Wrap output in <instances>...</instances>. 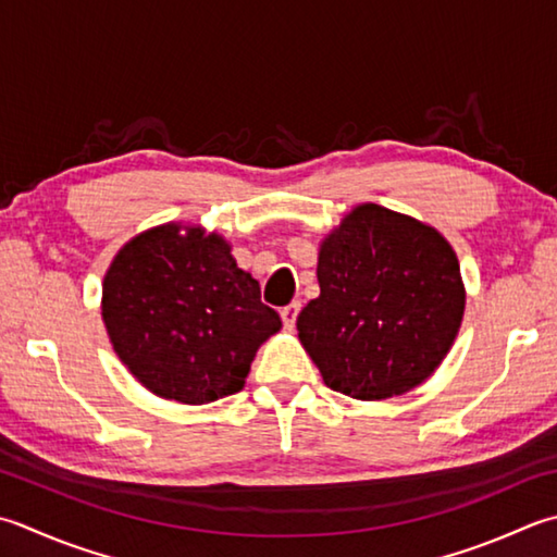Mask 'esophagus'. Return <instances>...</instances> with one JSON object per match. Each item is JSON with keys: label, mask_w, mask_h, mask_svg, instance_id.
I'll return each instance as SVG.
<instances>
[{"label": "esophagus", "mask_w": 557, "mask_h": 557, "mask_svg": "<svg viewBox=\"0 0 557 557\" xmlns=\"http://www.w3.org/2000/svg\"><path fill=\"white\" fill-rule=\"evenodd\" d=\"M299 309H301V304L299 301H292V304H287L285 309H282L280 313H282V321H285V325L287 329H292L294 323H297V315H299Z\"/></svg>", "instance_id": "1"}]
</instances>
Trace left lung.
Masks as SVG:
<instances>
[{
    "label": "left lung",
    "instance_id": "left-lung-1",
    "mask_svg": "<svg viewBox=\"0 0 557 557\" xmlns=\"http://www.w3.org/2000/svg\"><path fill=\"white\" fill-rule=\"evenodd\" d=\"M297 331L325 386L384 400L420 386L461 329L459 258L428 224L364 202L323 238Z\"/></svg>",
    "mask_w": 557,
    "mask_h": 557
}]
</instances>
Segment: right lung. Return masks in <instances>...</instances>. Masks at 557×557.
I'll use <instances>...</instances> for the list:
<instances>
[{"instance_id":"right-lung-1","label":"right lung","mask_w":557,"mask_h":557,"mask_svg":"<svg viewBox=\"0 0 557 557\" xmlns=\"http://www.w3.org/2000/svg\"><path fill=\"white\" fill-rule=\"evenodd\" d=\"M101 313L129 374L185 406L238 394L258 347L282 329L232 246L183 224L149 228L117 250Z\"/></svg>"}]
</instances>
